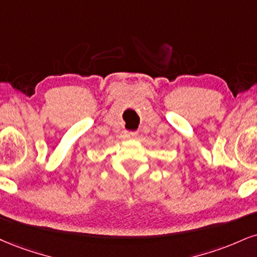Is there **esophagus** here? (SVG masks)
Returning a JSON list of instances; mask_svg holds the SVG:
<instances>
[{"mask_svg":"<svg viewBox=\"0 0 257 257\" xmlns=\"http://www.w3.org/2000/svg\"><path fill=\"white\" fill-rule=\"evenodd\" d=\"M126 138H137L138 137V132H125Z\"/></svg>","mask_w":257,"mask_h":257,"instance_id":"obj_1","label":"esophagus"}]
</instances>
